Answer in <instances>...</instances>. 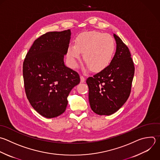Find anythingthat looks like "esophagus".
Masks as SVG:
<instances>
[{
	"label": "esophagus",
	"instance_id": "esophagus-1",
	"mask_svg": "<svg viewBox=\"0 0 160 160\" xmlns=\"http://www.w3.org/2000/svg\"><path fill=\"white\" fill-rule=\"evenodd\" d=\"M80 79H81V82H84L85 81V78L83 76H80Z\"/></svg>",
	"mask_w": 160,
	"mask_h": 160
}]
</instances>
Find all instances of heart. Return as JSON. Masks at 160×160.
Instances as JSON below:
<instances>
[{"mask_svg": "<svg viewBox=\"0 0 160 160\" xmlns=\"http://www.w3.org/2000/svg\"><path fill=\"white\" fill-rule=\"evenodd\" d=\"M114 49V40L111 35L94 31H88L77 36L75 45L70 44L68 46L67 56L70 66L75 68L81 59V53H83L86 68L99 71L109 64Z\"/></svg>", "mask_w": 160, "mask_h": 160, "instance_id": "heart-1", "label": "heart"}]
</instances>
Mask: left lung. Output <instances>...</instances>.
<instances>
[{"instance_id":"8db88e82","label":"left lung","mask_w":160,"mask_h":160,"mask_svg":"<svg viewBox=\"0 0 160 160\" xmlns=\"http://www.w3.org/2000/svg\"><path fill=\"white\" fill-rule=\"evenodd\" d=\"M115 54L109 65L86 80L91 109L99 115H111L128 99L134 74V63L128 48L113 34Z\"/></svg>"}]
</instances>
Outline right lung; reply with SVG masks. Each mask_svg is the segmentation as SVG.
<instances>
[{"label": "right lung", "mask_w": 160, "mask_h": 160, "mask_svg": "<svg viewBox=\"0 0 160 160\" xmlns=\"http://www.w3.org/2000/svg\"><path fill=\"white\" fill-rule=\"evenodd\" d=\"M71 36L70 29L42 35L34 42L23 63L27 98L32 108L46 118L65 111L69 92L80 82L78 73L64 61Z\"/></svg>", "instance_id": "add662e5"}]
</instances>
